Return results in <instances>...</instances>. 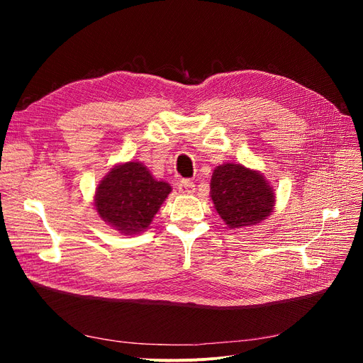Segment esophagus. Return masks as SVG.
<instances>
[{"mask_svg": "<svg viewBox=\"0 0 363 363\" xmlns=\"http://www.w3.org/2000/svg\"><path fill=\"white\" fill-rule=\"evenodd\" d=\"M177 189H179L180 194L189 195V194H194V192H195V184H194V182H191V180H182V182H179V184H177Z\"/></svg>", "mask_w": 363, "mask_h": 363, "instance_id": "esophagus-1", "label": "esophagus"}]
</instances>
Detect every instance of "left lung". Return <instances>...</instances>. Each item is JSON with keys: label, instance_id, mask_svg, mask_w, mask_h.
Here are the masks:
<instances>
[{"label": "left lung", "instance_id": "1", "mask_svg": "<svg viewBox=\"0 0 363 363\" xmlns=\"http://www.w3.org/2000/svg\"><path fill=\"white\" fill-rule=\"evenodd\" d=\"M211 196L228 228L250 227L263 221L276 204L274 191L263 174L239 163H224L215 168Z\"/></svg>", "mask_w": 363, "mask_h": 363}]
</instances>
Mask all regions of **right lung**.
Returning <instances> with one entry per match:
<instances>
[{
    "label": "right lung",
    "instance_id": "1",
    "mask_svg": "<svg viewBox=\"0 0 363 363\" xmlns=\"http://www.w3.org/2000/svg\"><path fill=\"white\" fill-rule=\"evenodd\" d=\"M171 186L152 177L145 164L127 162L108 171L95 191V208L111 227L138 235L151 224Z\"/></svg>",
    "mask_w": 363,
    "mask_h": 363
}]
</instances>
